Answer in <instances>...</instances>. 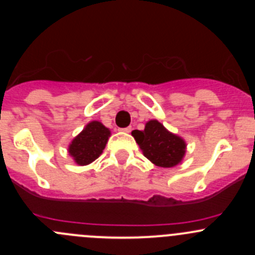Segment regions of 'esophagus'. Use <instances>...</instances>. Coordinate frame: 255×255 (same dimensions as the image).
<instances>
[{
  "instance_id": "1",
  "label": "esophagus",
  "mask_w": 255,
  "mask_h": 255,
  "mask_svg": "<svg viewBox=\"0 0 255 255\" xmlns=\"http://www.w3.org/2000/svg\"><path fill=\"white\" fill-rule=\"evenodd\" d=\"M120 130H122V132H126V133H129V132H132V127H126V128H122V129H120Z\"/></svg>"
}]
</instances>
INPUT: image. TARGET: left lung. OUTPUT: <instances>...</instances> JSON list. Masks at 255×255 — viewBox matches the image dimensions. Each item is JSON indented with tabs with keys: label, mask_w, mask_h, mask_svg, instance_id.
<instances>
[{
	"label": "left lung",
	"mask_w": 255,
	"mask_h": 255,
	"mask_svg": "<svg viewBox=\"0 0 255 255\" xmlns=\"http://www.w3.org/2000/svg\"><path fill=\"white\" fill-rule=\"evenodd\" d=\"M132 135L143 150L144 156L161 168H173L184 158V139L169 132L160 122L153 120L144 130H133Z\"/></svg>",
	"instance_id": "8db88e82"
}]
</instances>
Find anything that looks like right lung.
Returning a JSON list of instances; mask_svg holds the SVG:
<instances>
[{
    "label": "right lung",
    "mask_w": 255,
    "mask_h": 255,
    "mask_svg": "<svg viewBox=\"0 0 255 255\" xmlns=\"http://www.w3.org/2000/svg\"><path fill=\"white\" fill-rule=\"evenodd\" d=\"M110 129L102 123L94 121L74 138L69 145V153L79 165H87L101 155L110 137Z\"/></svg>",
    "instance_id": "1"
}]
</instances>
